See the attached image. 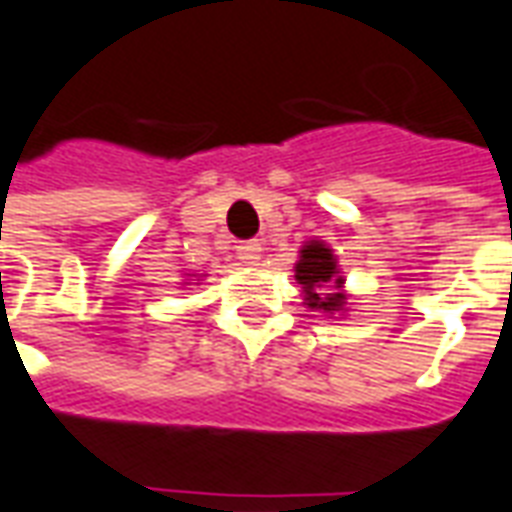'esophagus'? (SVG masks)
<instances>
[{"label": "esophagus", "instance_id": "obj_1", "mask_svg": "<svg viewBox=\"0 0 512 512\" xmlns=\"http://www.w3.org/2000/svg\"><path fill=\"white\" fill-rule=\"evenodd\" d=\"M237 259H240L242 264H259V259H261L259 242L256 240L240 242V245H237Z\"/></svg>", "mask_w": 512, "mask_h": 512}]
</instances>
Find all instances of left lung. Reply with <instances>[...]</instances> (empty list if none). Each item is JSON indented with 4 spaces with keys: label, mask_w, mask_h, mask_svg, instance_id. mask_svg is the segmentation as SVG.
Instances as JSON below:
<instances>
[{
    "label": "left lung",
    "mask_w": 512,
    "mask_h": 512,
    "mask_svg": "<svg viewBox=\"0 0 512 512\" xmlns=\"http://www.w3.org/2000/svg\"><path fill=\"white\" fill-rule=\"evenodd\" d=\"M294 278L302 286L305 305L315 313H324L329 318L348 313V291L345 278L337 264V256L324 240H307L299 248V261L294 264Z\"/></svg>",
    "instance_id": "obj_1"
}]
</instances>
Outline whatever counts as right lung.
Here are the masks:
<instances>
[{
	"mask_svg": "<svg viewBox=\"0 0 512 512\" xmlns=\"http://www.w3.org/2000/svg\"><path fill=\"white\" fill-rule=\"evenodd\" d=\"M191 278H197V275H191ZM202 278H205V275H199L197 280H202ZM186 280H188V278H186ZM180 286H188V283H180Z\"/></svg>",
	"mask_w": 512,
	"mask_h": 512,
	"instance_id": "obj_1",
	"label": "right lung"
}]
</instances>
